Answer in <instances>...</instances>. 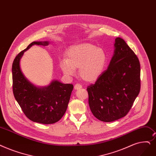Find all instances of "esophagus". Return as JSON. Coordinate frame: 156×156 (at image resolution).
I'll list each match as a JSON object with an SVG mask.
<instances>
[{
    "mask_svg": "<svg viewBox=\"0 0 156 156\" xmlns=\"http://www.w3.org/2000/svg\"><path fill=\"white\" fill-rule=\"evenodd\" d=\"M82 86L80 84H79V83H76V84L74 85V90H78V89H82Z\"/></svg>",
    "mask_w": 156,
    "mask_h": 156,
    "instance_id": "1",
    "label": "esophagus"
}]
</instances>
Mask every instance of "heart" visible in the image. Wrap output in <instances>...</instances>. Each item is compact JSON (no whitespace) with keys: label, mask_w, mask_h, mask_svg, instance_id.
I'll return each mask as SVG.
<instances>
[{"label":"heart","mask_w":156,"mask_h":156,"mask_svg":"<svg viewBox=\"0 0 156 156\" xmlns=\"http://www.w3.org/2000/svg\"><path fill=\"white\" fill-rule=\"evenodd\" d=\"M105 51L89 43L71 46L66 53V59L60 62V67L66 76H73L79 68V75L87 82L97 80L106 66Z\"/></svg>","instance_id":"1"}]
</instances>
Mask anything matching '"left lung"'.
Instances as JSON below:
<instances>
[{"instance_id":"8db88e82","label":"left lung","mask_w":156,"mask_h":156,"mask_svg":"<svg viewBox=\"0 0 156 156\" xmlns=\"http://www.w3.org/2000/svg\"><path fill=\"white\" fill-rule=\"evenodd\" d=\"M108 69L95 84L87 87L94 117L109 122L125 117L140 90V64L125 41L117 37Z\"/></svg>"}]
</instances>
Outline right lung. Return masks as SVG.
Segmentation results:
<instances>
[{"label":"right lung","mask_w":156,"mask_h":156,"mask_svg":"<svg viewBox=\"0 0 156 156\" xmlns=\"http://www.w3.org/2000/svg\"><path fill=\"white\" fill-rule=\"evenodd\" d=\"M48 44V41L32 42L18 54L12 66V90L16 101L27 117L43 124H54L63 117L73 85L53 80L47 87H36L24 76L20 69V61L24 52L32 45L47 46Z\"/></svg>","instance_id":"right-lung-1"}]
</instances>
